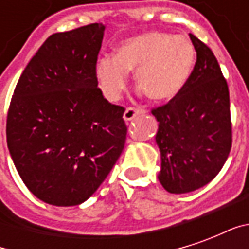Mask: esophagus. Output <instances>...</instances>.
<instances>
[{
    "instance_id": "obj_1",
    "label": "esophagus",
    "mask_w": 249,
    "mask_h": 249,
    "mask_svg": "<svg viewBox=\"0 0 249 249\" xmlns=\"http://www.w3.org/2000/svg\"><path fill=\"white\" fill-rule=\"evenodd\" d=\"M146 110L144 108H133V107H129V108L125 110L124 113V120L125 121H130V120H133L137 116H140V114H144Z\"/></svg>"
}]
</instances>
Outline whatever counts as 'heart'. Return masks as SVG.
Returning <instances> with one entry per match:
<instances>
[{
	"label": "heart",
	"mask_w": 249,
	"mask_h": 249,
	"mask_svg": "<svg viewBox=\"0 0 249 249\" xmlns=\"http://www.w3.org/2000/svg\"><path fill=\"white\" fill-rule=\"evenodd\" d=\"M196 52L183 36L148 32L124 41L117 54L100 58L96 76L104 96L114 101L135 71L137 87L153 101H167L183 90L192 76Z\"/></svg>",
	"instance_id": "b5f03b06"
}]
</instances>
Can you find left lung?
I'll use <instances>...</instances> for the list:
<instances>
[{"instance_id":"left-lung-1","label":"left lung","mask_w":249,"mask_h":249,"mask_svg":"<svg viewBox=\"0 0 249 249\" xmlns=\"http://www.w3.org/2000/svg\"><path fill=\"white\" fill-rule=\"evenodd\" d=\"M196 49L192 76L181 92L152 108L161 152L159 180L168 192L188 193L212 181L232 146L230 89L213 52L189 35Z\"/></svg>"}]
</instances>
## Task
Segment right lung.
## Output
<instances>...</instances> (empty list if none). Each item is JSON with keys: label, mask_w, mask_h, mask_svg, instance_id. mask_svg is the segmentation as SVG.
I'll list each match as a JSON object with an SVG mask.
<instances>
[{"label": "right lung", "mask_w": 249, "mask_h": 249, "mask_svg": "<svg viewBox=\"0 0 249 249\" xmlns=\"http://www.w3.org/2000/svg\"><path fill=\"white\" fill-rule=\"evenodd\" d=\"M101 24L49 36L19 77L6 140L24 184L52 205L84 203L124 151L125 108L97 87Z\"/></svg>", "instance_id": "1"}]
</instances>
